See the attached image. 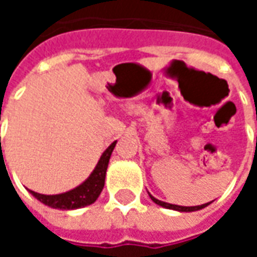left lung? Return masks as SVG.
<instances>
[{
	"instance_id": "8db88e82",
	"label": "left lung",
	"mask_w": 257,
	"mask_h": 257,
	"mask_svg": "<svg viewBox=\"0 0 257 257\" xmlns=\"http://www.w3.org/2000/svg\"><path fill=\"white\" fill-rule=\"evenodd\" d=\"M150 198L156 202L157 205H160V206H164V208H167V209H173V210H179V212H194V210H199L205 208V206H208L210 202L208 204H202V205H197V206H180V205H173V204H168V202H164V201H160V199L154 198L153 195L150 194Z\"/></svg>"
}]
</instances>
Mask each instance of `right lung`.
Listing matches in <instances>:
<instances>
[{"mask_svg":"<svg viewBox=\"0 0 257 257\" xmlns=\"http://www.w3.org/2000/svg\"><path fill=\"white\" fill-rule=\"evenodd\" d=\"M115 143L117 142H114L107 147V150L101 154L100 160L93 169V172L90 173L89 178L86 179L82 184H79L78 187L70 190L67 193L56 194V195H45V194L36 193L31 190L30 193L38 201H41L42 204L48 205L51 208H56V209H78V208H82L86 205L93 204L104 187L106 171L112 150L115 147Z\"/></svg>","mask_w":257,"mask_h":257,"instance_id":"1","label":"right lung"}]
</instances>
